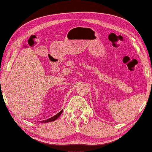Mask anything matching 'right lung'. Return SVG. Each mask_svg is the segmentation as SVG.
I'll return each mask as SVG.
<instances>
[{"label": "right lung", "mask_w": 152, "mask_h": 152, "mask_svg": "<svg viewBox=\"0 0 152 152\" xmlns=\"http://www.w3.org/2000/svg\"><path fill=\"white\" fill-rule=\"evenodd\" d=\"M63 110H61V111H60L58 113H57V114H56V115L53 116V117L50 118H48V119H47V120H44V121H40V122H41V123H49V122H51V121H56V120L58 118L59 116L61 115V113H62V112H63Z\"/></svg>", "instance_id": "1"}]
</instances>
